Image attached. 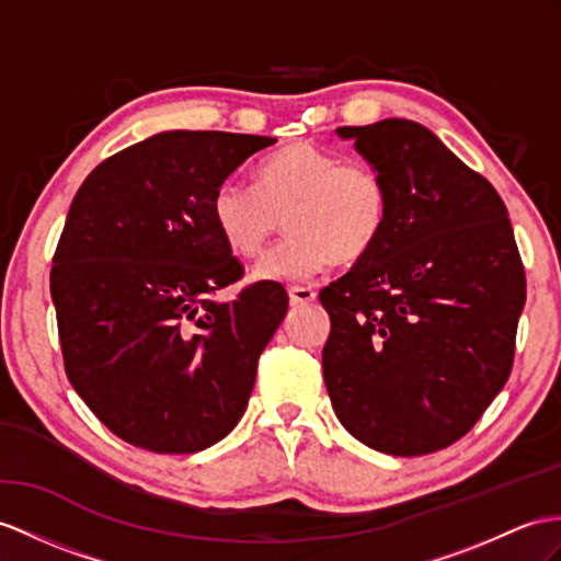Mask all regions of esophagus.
Listing matches in <instances>:
<instances>
[{"mask_svg":"<svg viewBox=\"0 0 561 561\" xmlns=\"http://www.w3.org/2000/svg\"><path fill=\"white\" fill-rule=\"evenodd\" d=\"M288 295H290L293 305H309V302H313V299H317V290L309 288V285H290Z\"/></svg>","mask_w":561,"mask_h":561,"instance_id":"34e87169","label":"esophagus"}]
</instances>
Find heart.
<instances>
[{"instance_id": "heart-1", "label": "heart", "mask_w": 561, "mask_h": 561, "mask_svg": "<svg viewBox=\"0 0 561 561\" xmlns=\"http://www.w3.org/2000/svg\"><path fill=\"white\" fill-rule=\"evenodd\" d=\"M390 207L388 181L374 163L295 142L259 163L254 190L236 181L218 187L211 221L230 252L254 259L285 218L288 240L256 264L254 278L302 283L335 259L354 264L371 254L388 228Z\"/></svg>"}]
</instances>
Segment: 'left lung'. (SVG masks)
I'll use <instances>...</instances> for the list:
<instances>
[{"mask_svg": "<svg viewBox=\"0 0 561 561\" xmlns=\"http://www.w3.org/2000/svg\"><path fill=\"white\" fill-rule=\"evenodd\" d=\"M386 175L374 252L319 299L323 380L340 423L378 453L416 457L463 438L507 383L526 273L497 190L404 118L343 126Z\"/></svg>", "mask_w": 561, "mask_h": 561, "instance_id": "8db88e82", "label": "left lung"}]
</instances>
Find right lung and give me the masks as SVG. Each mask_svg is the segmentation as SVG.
<instances>
[{
  "mask_svg": "<svg viewBox=\"0 0 561 561\" xmlns=\"http://www.w3.org/2000/svg\"><path fill=\"white\" fill-rule=\"evenodd\" d=\"M276 138L171 130L104 159L76 193L54 252L66 376L135 447L193 455L238 426L288 293L244 285L211 221L230 173Z\"/></svg>",
  "mask_w": 561,
  "mask_h": 561,
  "instance_id": "right-lung-1",
  "label": "right lung"
}]
</instances>
